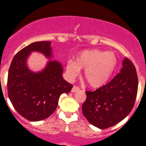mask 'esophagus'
<instances>
[{"instance_id": "1", "label": "esophagus", "mask_w": 146, "mask_h": 146, "mask_svg": "<svg viewBox=\"0 0 146 146\" xmlns=\"http://www.w3.org/2000/svg\"><path fill=\"white\" fill-rule=\"evenodd\" d=\"M79 90H80L79 87H77V86H74V87L72 88V92L74 93V92H76V91H78Z\"/></svg>"}]
</instances>
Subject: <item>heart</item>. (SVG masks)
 <instances>
[{
  "instance_id": "heart-1",
  "label": "heart",
  "mask_w": 146,
  "mask_h": 146,
  "mask_svg": "<svg viewBox=\"0 0 146 146\" xmlns=\"http://www.w3.org/2000/svg\"><path fill=\"white\" fill-rule=\"evenodd\" d=\"M117 64V58L112 52L99 50L82 51L76 58V60H69L66 69L68 77L73 79L84 70V77L93 88L104 86L108 81Z\"/></svg>"
}]
</instances>
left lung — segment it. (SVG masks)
Listing matches in <instances>:
<instances>
[{"mask_svg":"<svg viewBox=\"0 0 146 146\" xmlns=\"http://www.w3.org/2000/svg\"><path fill=\"white\" fill-rule=\"evenodd\" d=\"M122 65L121 72L108 84L95 91H86L82 113L97 128L104 129L117 124L134 107L138 87L136 69L126 58Z\"/></svg>","mask_w":146,"mask_h":146,"instance_id":"obj_1","label":"left lung"}]
</instances>
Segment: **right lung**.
Wrapping results in <instances>:
<instances>
[{
  "mask_svg": "<svg viewBox=\"0 0 146 146\" xmlns=\"http://www.w3.org/2000/svg\"><path fill=\"white\" fill-rule=\"evenodd\" d=\"M50 42H33L13 58L8 74V95L17 112L31 121L46 119L57 108L60 96L68 94L73 86L62 77L63 65L48 60L42 70L35 72L27 65L31 53L38 52L52 59Z\"/></svg>",
  "mask_w": 146,
  "mask_h": 146,
  "instance_id": "add662e5",
  "label": "right lung"
}]
</instances>
